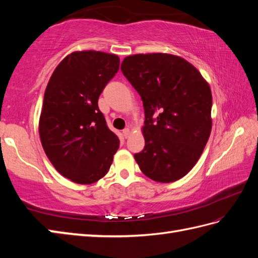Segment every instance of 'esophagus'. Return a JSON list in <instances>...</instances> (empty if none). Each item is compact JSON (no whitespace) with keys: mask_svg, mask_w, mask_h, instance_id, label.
I'll return each mask as SVG.
<instances>
[{"mask_svg":"<svg viewBox=\"0 0 258 258\" xmlns=\"http://www.w3.org/2000/svg\"><path fill=\"white\" fill-rule=\"evenodd\" d=\"M130 134H131V130L130 128H124L123 130V135H124L125 139H127L128 136H130Z\"/></svg>","mask_w":258,"mask_h":258,"instance_id":"obj_1","label":"esophagus"}]
</instances>
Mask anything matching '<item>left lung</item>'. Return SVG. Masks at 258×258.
I'll return each instance as SVG.
<instances>
[{
	"mask_svg": "<svg viewBox=\"0 0 258 258\" xmlns=\"http://www.w3.org/2000/svg\"><path fill=\"white\" fill-rule=\"evenodd\" d=\"M120 70L143 101L141 171L160 183L185 176L201 157L212 131V92L186 59L167 53L135 54Z\"/></svg>",
	"mask_w": 258,
	"mask_h": 258,
	"instance_id": "left-lung-1",
	"label": "left lung"
}]
</instances>
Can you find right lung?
<instances>
[{
	"label": "right lung",
	"mask_w": 258,
	"mask_h": 258,
	"mask_svg": "<svg viewBox=\"0 0 258 258\" xmlns=\"http://www.w3.org/2000/svg\"><path fill=\"white\" fill-rule=\"evenodd\" d=\"M119 69V57L78 51L59 63L48 81L38 132L56 171L78 184L106 175L119 140L107 127L98 97Z\"/></svg>",
	"instance_id": "obj_1"
}]
</instances>
